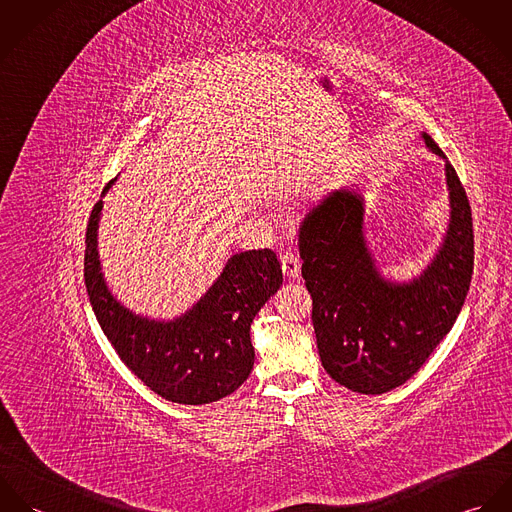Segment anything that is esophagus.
<instances>
[{
  "mask_svg": "<svg viewBox=\"0 0 512 512\" xmlns=\"http://www.w3.org/2000/svg\"><path fill=\"white\" fill-rule=\"evenodd\" d=\"M282 270H284V274H286L290 280H295V278L299 276V258L293 254L292 250H288V252L282 256Z\"/></svg>",
  "mask_w": 512,
  "mask_h": 512,
  "instance_id": "obj_1",
  "label": "esophagus"
}]
</instances>
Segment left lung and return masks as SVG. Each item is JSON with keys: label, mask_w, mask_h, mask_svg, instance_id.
Instances as JSON below:
<instances>
[{"label": "left lung", "mask_w": 512, "mask_h": 512, "mask_svg": "<svg viewBox=\"0 0 512 512\" xmlns=\"http://www.w3.org/2000/svg\"><path fill=\"white\" fill-rule=\"evenodd\" d=\"M445 159L449 226L438 254L414 280H386L365 238L359 189L329 195L299 226L301 276L313 299V329L321 365L339 384L384 394L424 365L451 331L473 274V222L465 189Z\"/></svg>", "instance_id": "obj_1"}]
</instances>
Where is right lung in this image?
<instances>
[{"label":"right lung","instance_id":"1","mask_svg":"<svg viewBox=\"0 0 512 512\" xmlns=\"http://www.w3.org/2000/svg\"><path fill=\"white\" fill-rule=\"evenodd\" d=\"M102 205V199L94 205L86 226L84 284L122 363L169 402L201 406L232 394L254 366L250 325L284 282L278 256L270 248L238 252L189 311L171 321L149 319L124 307L106 286L98 258Z\"/></svg>","mask_w":512,"mask_h":512}]
</instances>
